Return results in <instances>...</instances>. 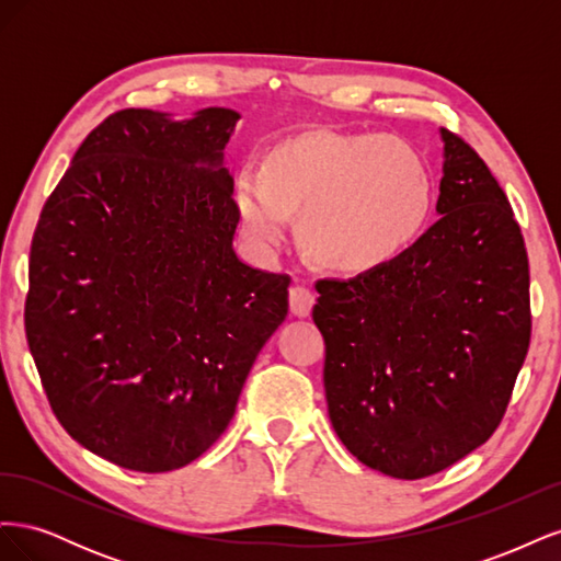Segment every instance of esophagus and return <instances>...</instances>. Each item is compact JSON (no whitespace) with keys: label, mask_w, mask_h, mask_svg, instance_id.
Returning a JSON list of instances; mask_svg holds the SVG:
<instances>
[{"label":"esophagus","mask_w":561,"mask_h":561,"mask_svg":"<svg viewBox=\"0 0 561 561\" xmlns=\"http://www.w3.org/2000/svg\"><path fill=\"white\" fill-rule=\"evenodd\" d=\"M313 293L309 290V287L304 285H293L290 287V313L297 316V318H307L313 309Z\"/></svg>","instance_id":"1"}]
</instances>
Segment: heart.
Returning a JSON list of instances; mask_svg holds the SVG:
<instances>
[{
	"label": "heart",
	"instance_id": "b5f03b06",
	"mask_svg": "<svg viewBox=\"0 0 561 561\" xmlns=\"http://www.w3.org/2000/svg\"><path fill=\"white\" fill-rule=\"evenodd\" d=\"M233 203L250 241L276 250L287 217L311 257L344 274L377 268L414 241L431 208V173L396 135L309 133L271 151L264 173L236 178Z\"/></svg>",
	"mask_w": 561,
	"mask_h": 561
}]
</instances>
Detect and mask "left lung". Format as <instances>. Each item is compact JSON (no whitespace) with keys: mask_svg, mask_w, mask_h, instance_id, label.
<instances>
[{"mask_svg":"<svg viewBox=\"0 0 561 561\" xmlns=\"http://www.w3.org/2000/svg\"><path fill=\"white\" fill-rule=\"evenodd\" d=\"M445 142L437 222L390 262L316 283L325 398L344 447L421 480L499 428L531 339L529 260L496 178Z\"/></svg>","mask_w":561,"mask_h":561,"instance_id":"8db88e82","label":"left lung"}]
</instances>
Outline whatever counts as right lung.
Instances as JSON below:
<instances>
[{"instance_id": "1", "label": "right lung", "mask_w": 561, "mask_h": 561, "mask_svg": "<svg viewBox=\"0 0 561 561\" xmlns=\"http://www.w3.org/2000/svg\"><path fill=\"white\" fill-rule=\"evenodd\" d=\"M241 114L122 110L81 142L30 248L25 334L60 426L168 472L210 449L287 316L283 274L233 250L225 147Z\"/></svg>"}]
</instances>
